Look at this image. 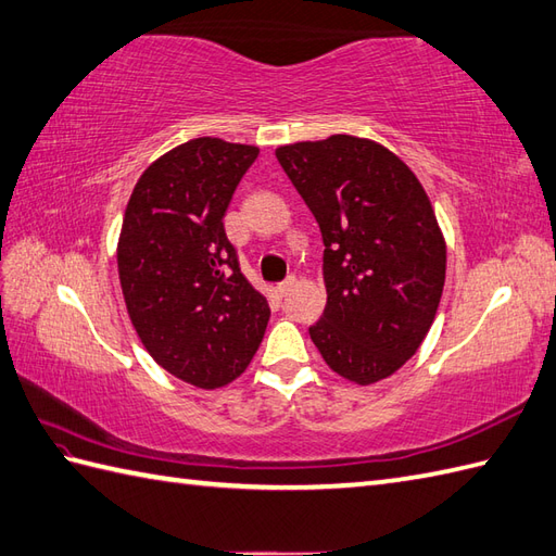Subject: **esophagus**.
Wrapping results in <instances>:
<instances>
[{"label":"esophagus","instance_id":"obj_1","mask_svg":"<svg viewBox=\"0 0 556 556\" xmlns=\"http://www.w3.org/2000/svg\"><path fill=\"white\" fill-rule=\"evenodd\" d=\"M295 287V277H287L283 281L277 283V293L279 295H289V291Z\"/></svg>","mask_w":556,"mask_h":556}]
</instances>
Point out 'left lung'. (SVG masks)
Here are the masks:
<instances>
[{"label":"left lung","instance_id":"8db88e82","mask_svg":"<svg viewBox=\"0 0 556 556\" xmlns=\"http://www.w3.org/2000/svg\"><path fill=\"white\" fill-rule=\"evenodd\" d=\"M277 161L325 241L327 305L309 339L343 379L391 377L429 333L445 239L415 173L377 141L333 135L279 147Z\"/></svg>","mask_w":556,"mask_h":556}]
</instances>
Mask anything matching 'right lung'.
Masks as SVG:
<instances>
[{
    "instance_id": "obj_1",
    "label": "right lung",
    "mask_w": 556,
    "mask_h": 556,
    "mask_svg": "<svg viewBox=\"0 0 556 556\" xmlns=\"http://www.w3.org/2000/svg\"><path fill=\"white\" fill-rule=\"evenodd\" d=\"M257 149L199 137L139 177L123 219L118 275L127 313L156 363L199 389L249 367L269 305L243 277L223 217Z\"/></svg>"
}]
</instances>
